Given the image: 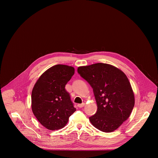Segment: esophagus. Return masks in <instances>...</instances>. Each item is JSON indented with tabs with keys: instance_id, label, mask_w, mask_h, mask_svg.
Wrapping results in <instances>:
<instances>
[{
	"instance_id": "obj_1",
	"label": "esophagus",
	"mask_w": 158,
	"mask_h": 158,
	"mask_svg": "<svg viewBox=\"0 0 158 158\" xmlns=\"http://www.w3.org/2000/svg\"><path fill=\"white\" fill-rule=\"evenodd\" d=\"M85 106V104L84 103H82V104H79L78 105H77V106L79 107H84Z\"/></svg>"
}]
</instances>
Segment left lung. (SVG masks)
<instances>
[{"label": "left lung", "mask_w": 158, "mask_h": 158, "mask_svg": "<svg viewBox=\"0 0 158 158\" xmlns=\"http://www.w3.org/2000/svg\"><path fill=\"white\" fill-rule=\"evenodd\" d=\"M78 74L91 86L98 106L89 118L98 129L110 132L116 130L131 115L134 94L126 75L116 67L97 63L81 66Z\"/></svg>", "instance_id": "8db88e82"}]
</instances>
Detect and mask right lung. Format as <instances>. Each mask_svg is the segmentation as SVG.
<instances>
[{"mask_svg": "<svg viewBox=\"0 0 158 158\" xmlns=\"http://www.w3.org/2000/svg\"><path fill=\"white\" fill-rule=\"evenodd\" d=\"M72 66L57 64L45 71L35 82L31 107L38 121L49 130L63 128L76 110L65 86L74 74Z\"/></svg>", "mask_w": 158, "mask_h": 158, "instance_id": "obj_1", "label": "right lung"}]
</instances>
